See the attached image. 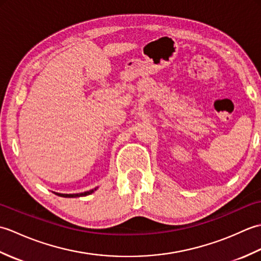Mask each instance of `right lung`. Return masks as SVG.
I'll list each match as a JSON object with an SVG mask.
<instances>
[{"instance_id":"obj_1","label":"right lung","mask_w":261,"mask_h":261,"mask_svg":"<svg viewBox=\"0 0 261 261\" xmlns=\"http://www.w3.org/2000/svg\"><path fill=\"white\" fill-rule=\"evenodd\" d=\"M98 187H95V188H93V190H91V191H87V192H83V193H77V194H62V193H56V192H53L54 194H56V195H58V196H60V197H82V196H87V195H90V194H92V193H94L95 192L96 190H97Z\"/></svg>"}]
</instances>
